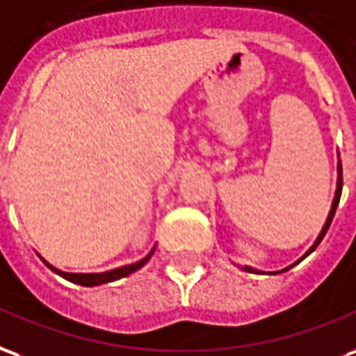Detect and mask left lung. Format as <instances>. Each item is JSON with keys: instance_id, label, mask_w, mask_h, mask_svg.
<instances>
[{"instance_id": "obj_1", "label": "left lung", "mask_w": 356, "mask_h": 356, "mask_svg": "<svg viewBox=\"0 0 356 356\" xmlns=\"http://www.w3.org/2000/svg\"><path fill=\"white\" fill-rule=\"evenodd\" d=\"M338 157H339V153H338ZM341 188H343V176H341V161H338V184H336V195H334V201H332L330 212H328V218H326V222H324L323 229H321V233H318V237L315 238V243L311 245L309 250H307V252L303 254V256H302V258H300V260L294 261L292 266L284 267V269H281V271H273V273H269V275H277V273H282V271H288L290 267H294L296 264H300V261H302L303 258H307V256H309V254L313 252V250H315L316 246H318V243L323 241V237H324V235H326V232H328V227H330L332 218H334V214H336V209H338V204H339V197H341ZM243 269H245V271H250V273H260L258 269H252V267H248V266H245V267H243Z\"/></svg>"}]
</instances>
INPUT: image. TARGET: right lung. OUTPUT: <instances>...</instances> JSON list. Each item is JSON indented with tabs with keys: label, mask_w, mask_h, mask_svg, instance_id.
Masks as SVG:
<instances>
[{
	"label": "right lung",
	"mask_w": 356,
	"mask_h": 356,
	"mask_svg": "<svg viewBox=\"0 0 356 356\" xmlns=\"http://www.w3.org/2000/svg\"><path fill=\"white\" fill-rule=\"evenodd\" d=\"M153 252H155V246H153L149 254H147L146 258H142V260L134 261V264H129V266H121V267H115V269H110V271H104V273H66V271H60V269H56L53 267L47 260H43L51 271H54L56 275H60L64 277L66 281L70 282H75V284H81V286H98V284H106V282H113L118 281V279H123L127 275L134 273V271H138L140 267H144L147 264V260L152 258Z\"/></svg>",
	"instance_id": "1"
}]
</instances>
